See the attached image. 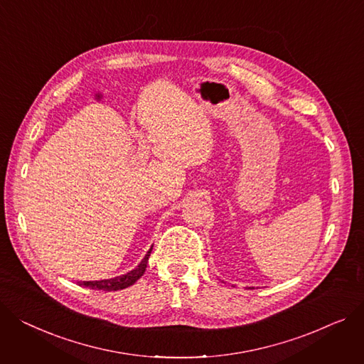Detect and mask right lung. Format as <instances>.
I'll return each mask as SVG.
<instances>
[{"label":"right lung","instance_id":"obj_1","mask_svg":"<svg viewBox=\"0 0 364 364\" xmlns=\"http://www.w3.org/2000/svg\"><path fill=\"white\" fill-rule=\"evenodd\" d=\"M152 247L149 249L148 255L143 257V260L137 264V268L130 271L126 275H121V277H115L111 279H102V281H83L80 282V285L89 287L92 289H102V291H118V289H124L130 285H133L143 274L146 271V266H148V259L151 256Z\"/></svg>","mask_w":364,"mask_h":364}]
</instances>
